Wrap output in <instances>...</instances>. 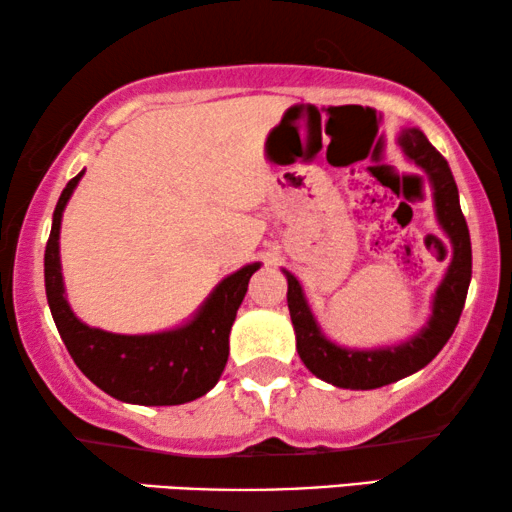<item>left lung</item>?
I'll return each instance as SVG.
<instances>
[{
    "label": "left lung",
    "instance_id": "8db88e82",
    "mask_svg": "<svg viewBox=\"0 0 512 512\" xmlns=\"http://www.w3.org/2000/svg\"><path fill=\"white\" fill-rule=\"evenodd\" d=\"M397 143L406 160L427 174L434 194L436 220L450 241L448 271L431 299V315L415 336L383 348H343L322 334L308 306L301 283L290 271L287 278V308L297 336V352L306 369L325 383L343 390H376L420 371L434 359L455 331L471 283V236L459 206L457 183L450 164L431 146L417 127L401 129Z\"/></svg>",
    "mask_w": 512,
    "mask_h": 512
}]
</instances>
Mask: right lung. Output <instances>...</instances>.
I'll return each instance as SVG.
<instances>
[{
  "mask_svg": "<svg viewBox=\"0 0 512 512\" xmlns=\"http://www.w3.org/2000/svg\"><path fill=\"white\" fill-rule=\"evenodd\" d=\"M85 171L57 199L43 257L46 297L55 327L78 369L113 399L139 406H178L213 390L229 357V331L259 262L222 278L181 327L157 334H113L88 327L71 311L60 264V227L67 201Z\"/></svg>",
  "mask_w": 512,
  "mask_h": 512,
  "instance_id": "add662e5",
  "label": "right lung"
}]
</instances>
